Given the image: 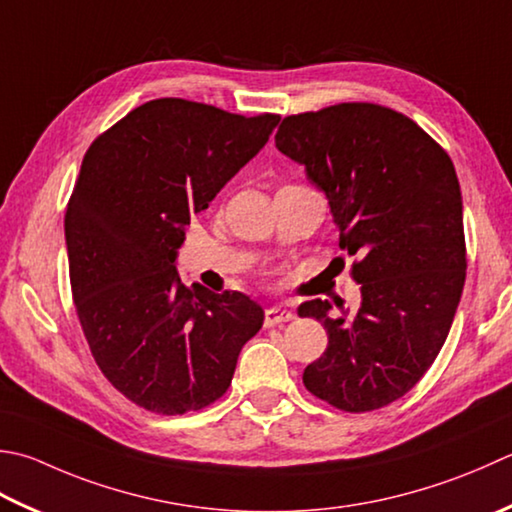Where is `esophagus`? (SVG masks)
<instances>
[{
	"instance_id": "1",
	"label": "esophagus",
	"mask_w": 512,
	"mask_h": 512,
	"mask_svg": "<svg viewBox=\"0 0 512 512\" xmlns=\"http://www.w3.org/2000/svg\"><path fill=\"white\" fill-rule=\"evenodd\" d=\"M293 319V313H290L288 308H282V306H270L266 308L264 313V326L270 328V326H277V324H284V322H290Z\"/></svg>"
}]
</instances>
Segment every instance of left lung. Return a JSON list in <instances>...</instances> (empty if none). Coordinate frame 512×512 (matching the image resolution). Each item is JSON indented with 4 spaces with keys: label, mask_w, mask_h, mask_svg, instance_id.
Masks as SVG:
<instances>
[{
    "label": "left lung",
    "mask_w": 512,
    "mask_h": 512,
    "mask_svg": "<svg viewBox=\"0 0 512 512\" xmlns=\"http://www.w3.org/2000/svg\"><path fill=\"white\" fill-rule=\"evenodd\" d=\"M275 146L324 190L339 248L362 290L355 315L299 306L328 346L304 370L308 393L346 413L404 397L442 350L466 282L462 190L446 150L393 108L344 102L284 117Z\"/></svg>",
    "instance_id": "8db88e82"
}]
</instances>
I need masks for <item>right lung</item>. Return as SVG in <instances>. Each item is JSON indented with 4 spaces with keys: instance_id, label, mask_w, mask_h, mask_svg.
I'll use <instances>...</instances> for the list:
<instances>
[{
    "instance_id": "obj_1",
    "label": "right lung",
    "mask_w": 512,
    "mask_h": 512,
    "mask_svg": "<svg viewBox=\"0 0 512 512\" xmlns=\"http://www.w3.org/2000/svg\"><path fill=\"white\" fill-rule=\"evenodd\" d=\"M277 124L273 113L162 97L86 150L64 217L70 288L99 370L139 408L184 415L217 402L264 324L262 306L242 293L182 284L175 259L190 215Z\"/></svg>"
}]
</instances>
